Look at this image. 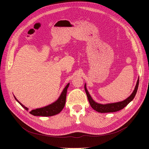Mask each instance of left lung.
<instances>
[{
    "label": "left lung",
    "mask_w": 149,
    "mask_h": 149,
    "mask_svg": "<svg viewBox=\"0 0 149 149\" xmlns=\"http://www.w3.org/2000/svg\"><path fill=\"white\" fill-rule=\"evenodd\" d=\"M139 83V79L138 78L136 85V87H135L132 93L130 94V96H129L127 99H125V100H124L123 101H120V102H114V103L104 104L97 103L93 100V98L91 97V95L89 94L88 89L86 88V83L84 84V89H85L86 93L89 102L93 109L96 111L98 112H101V113L114 112H117V111L123 109V108H124L126 106H127L130 102H131L134 100V98L135 96H136V94L137 91Z\"/></svg>",
    "instance_id": "8db88e82"
}]
</instances>
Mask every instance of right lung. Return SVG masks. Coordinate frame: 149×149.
I'll list each match as a JSON object with an SVG mask.
<instances>
[{"label":"right lung","instance_id":"add662e5","mask_svg":"<svg viewBox=\"0 0 149 149\" xmlns=\"http://www.w3.org/2000/svg\"><path fill=\"white\" fill-rule=\"evenodd\" d=\"M69 85H70V83H68V84L66 86L65 88L63 89V90L60 96L58 98V100L56 101H55L54 102L52 103L51 104H49L47 106H45L41 108H38V109L31 111L30 112H29L30 114H32L35 116H43V117L48 116H48H55L56 114H58V113H60V112L62 111V109H63V107L65 105L67 89L69 87ZM14 96L15 100L19 102L25 110L29 111V108L24 106L20 101H18L15 96Z\"/></svg>","mask_w":149,"mask_h":149}]
</instances>
